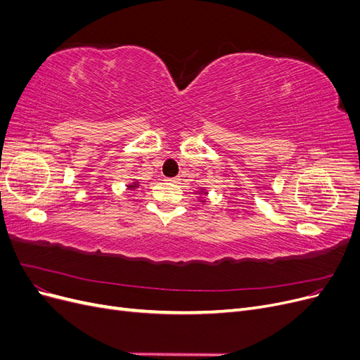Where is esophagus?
Instances as JSON below:
<instances>
[{
    "instance_id": "1",
    "label": "esophagus",
    "mask_w": 360,
    "mask_h": 360,
    "mask_svg": "<svg viewBox=\"0 0 360 360\" xmlns=\"http://www.w3.org/2000/svg\"><path fill=\"white\" fill-rule=\"evenodd\" d=\"M167 181H168V183H174V184H176V183H179V181H180V179H177V177H169V179H167Z\"/></svg>"
}]
</instances>
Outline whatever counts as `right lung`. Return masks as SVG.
<instances>
[{
  "instance_id": "obj_1",
  "label": "right lung",
  "mask_w": 360,
  "mask_h": 360,
  "mask_svg": "<svg viewBox=\"0 0 360 360\" xmlns=\"http://www.w3.org/2000/svg\"><path fill=\"white\" fill-rule=\"evenodd\" d=\"M130 188H132V186H130Z\"/></svg>"
}]
</instances>
